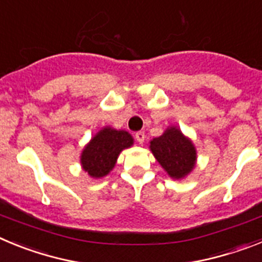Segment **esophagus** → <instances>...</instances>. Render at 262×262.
I'll return each mask as SVG.
<instances>
[{
  "mask_svg": "<svg viewBox=\"0 0 262 262\" xmlns=\"http://www.w3.org/2000/svg\"><path fill=\"white\" fill-rule=\"evenodd\" d=\"M135 138H136V140H138L139 144H143V143H144L145 135H144V133H142V131H138V133L135 134Z\"/></svg>",
  "mask_w": 262,
  "mask_h": 262,
  "instance_id": "1",
  "label": "esophagus"
}]
</instances>
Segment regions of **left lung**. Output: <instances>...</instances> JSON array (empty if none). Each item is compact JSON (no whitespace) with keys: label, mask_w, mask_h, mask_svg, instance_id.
Instances as JSON below:
<instances>
[{"label":"left lung","mask_w":262,"mask_h":262,"mask_svg":"<svg viewBox=\"0 0 262 262\" xmlns=\"http://www.w3.org/2000/svg\"><path fill=\"white\" fill-rule=\"evenodd\" d=\"M149 148L160 165L174 180L186 177L195 166V147L177 127H168L163 135L151 140Z\"/></svg>","instance_id":"8db88e82"}]
</instances>
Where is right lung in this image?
<instances>
[{"instance_id":"right-lung-1","label":"right lung","mask_w":262,"mask_h":262,"mask_svg":"<svg viewBox=\"0 0 262 262\" xmlns=\"http://www.w3.org/2000/svg\"><path fill=\"white\" fill-rule=\"evenodd\" d=\"M133 144V136L127 131L103 127L82 149L81 166L90 177H105L115 166L120 152Z\"/></svg>"}]
</instances>
